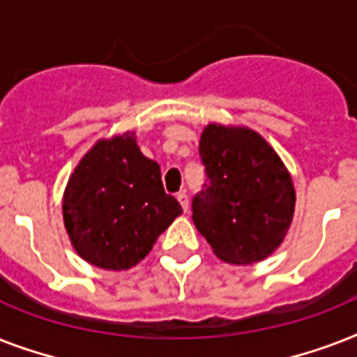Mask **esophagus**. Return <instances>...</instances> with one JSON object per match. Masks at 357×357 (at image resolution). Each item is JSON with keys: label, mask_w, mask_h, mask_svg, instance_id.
<instances>
[{"label": "esophagus", "mask_w": 357, "mask_h": 357, "mask_svg": "<svg viewBox=\"0 0 357 357\" xmlns=\"http://www.w3.org/2000/svg\"><path fill=\"white\" fill-rule=\"evenodd\" d=\"M178 202H179V206L183 207V211L187 213L189 211V196H187V192H178Z\"/></svg>", "instance_id": "1"}]
</instances>
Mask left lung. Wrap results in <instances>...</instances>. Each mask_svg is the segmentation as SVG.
I'll return each mask as SVG.
<instances>
[{
	"label": "left lung",
	"instance_id": "left-lung-1",
	"mask_svg": "<svg viewBox=\"0 0 357 357\" xmlns=\"http://www.w3.org/2000/svg\"><path fill=\"white\" fill-rule=\"evenodd\" d=\"M206 183L192 222L226 263L252 265L282 244L294 213V187L268 142L248 128L209 123L202 131Z\"/></svg>",
	"mask_w": 357,
	"mask_h": 357
}]
</instances>
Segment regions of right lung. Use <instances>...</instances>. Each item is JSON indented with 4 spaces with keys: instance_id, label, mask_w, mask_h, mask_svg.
Wrapping results in <instances>:
<instances>
[{
    "instance_id": "1",
    "label": "right lung",
    "mask_w": 357,
    "mask_h": 357,
    "mask_svg": "<svg viewBox=\"0 0 357 357\" xmlns=\"http://www.w3.org/2000/svg\"><path fill=\"white\" fill-rule=\"evenodd\" d=\"M181 213L162 189L159 165L142 155L131 131L98 140L64 190V228L75 252L107 271L144 259Z\"/></svg>"
}]
</instances>
